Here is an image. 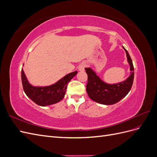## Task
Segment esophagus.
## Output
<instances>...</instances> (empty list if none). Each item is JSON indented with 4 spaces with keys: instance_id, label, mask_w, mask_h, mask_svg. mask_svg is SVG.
<instances>
[{
    "instance_id": "34e87169",
    "label": "esophagus",
    "mask_w": 157,
    "mask_h": 157,
    "mask_svg": "<svg viewBox=\"0 0 157 157\" xmlns=\"http://www.w3.org/2000/svg\"><path fill=\"white\" fill-rule=\"evenodd\" d=\"M85 66H86V64H85L84 63H80L78 66V71H83L84 70V68H85Z\"/></svg>"
}]
</instances>
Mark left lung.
Segmentation results:
<instances>
[{
	"instance_id": "left-lung-1",
	"label": "left lung",
	"mask_w": 157,
	"mask_h": 157,
	"mask_svg": "<svg viewBox=\"0 0 157 157\" xmlns=\"http://www.w3.org/2000/svg\"><path fill=\"white\" fill-rule=\"evenodd\" d=\"M123 48L126 52L127 61L131 71L130 75L126 80L116 84H108L103 81L91 68H85L88 75L86 92L93 101L103 105H113L124 98L130 92L134 81V69L128 51L124 47Z\"/></svg>"
}]
</instances>
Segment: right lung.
<instances>
[{
    "instance_id": "1",
    "label": "right lung",
    "mask_w": 157,
    "mask_h": 157,
    "mask_svg": "<svg viewBox=\"0 0 157 157\" xmlns=\"http://www.w3.org/2000/svg\"><path fill=\"white\" fill-rule=\"evenodd\" d=\"M77 73L76 71L69 73L50 86H34L28 81L22 68L21 81L23 90L27 96L37 105L42 107L50 105L60 101L64 98L68 83Z\"/></svg>"
}]
</instances>
